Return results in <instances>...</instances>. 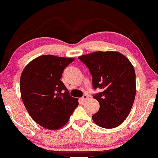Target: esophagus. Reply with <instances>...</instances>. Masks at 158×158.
<instances>
[{
  "label": "esophagus",
  "instance_id": "esophagus-1",
  "mask_svg": "<svg viewBox=\"0 0 158 158\" xmlns=\"http://www.w3.org/2000/svg\"><path fill=\"white\" fill-rule=\"evenodd\" d=\"M89 98V97H88V95H84V96H83V97L80 99V100L81 101H82V102H85V100H87V99Z\"/></svg>",
  "mask_w": 158,
  "mask_h": 158
}]
</instances>
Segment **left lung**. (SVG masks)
I'll list each match as a JSON object with an SVG mask.
<instances>
[{
	"mask_svg": "<svg viewBox=\"0 0 158 158\" xmlns=\"http://www.w3.org/2000/svg\"><path fill=\"white\" fill-rule=\"evenodd\" d=\"M89 69L93 87L102 92L93 95L100 103L92 118L100 127L118 126L129 115L136 95V75L127 58L117 52H96L79 57Z\"/></svg>",
	"mask_w": 158,
	"mask_h": 158,
	"instance_id": "1",
	"label": "left lung"
}]
</instances>
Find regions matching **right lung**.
Returning <instances> with one entry per match:
<instances>
[{"label": "right lung", "instance_id": "obj_1", "mask_svg": "<svg viewBox=\"0 0 158 158\" xmlns=\"http://www.w3.org/2000/svg\"><path fill=\"white\" fill-rule=\"evenodd\" d=\"M74 59L44 55L29 63L21 73V99L32 118L46 129L65 125L79 105L61 81L65 69Z\"/></svg>", "mask_w": 158, "mask_h": 158}]
</instances>
